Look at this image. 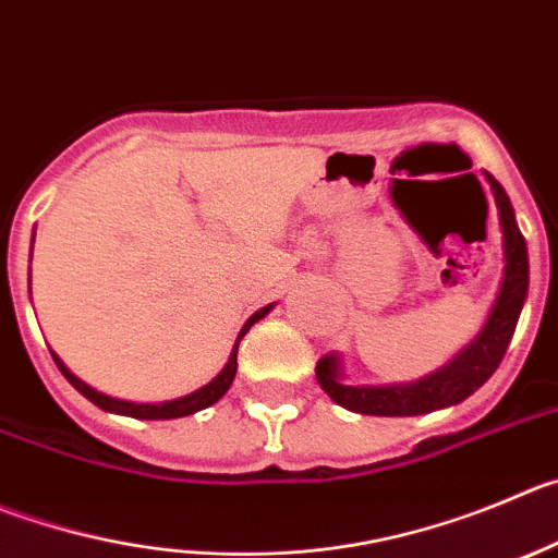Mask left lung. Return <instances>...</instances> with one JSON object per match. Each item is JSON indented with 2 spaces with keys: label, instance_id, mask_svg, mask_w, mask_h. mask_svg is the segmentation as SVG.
Returning <instances> with one entry per match:
<instances>
[{
  "label": "left lung",
  "instance_id": "obj_1",
  "mask_svg": "<svg viewBox=\"0 0 558 558\" xmlns=\"http://www.w3.org/2000/svg\"><path fill=\"white\" fill-rule=\"evenodd\" d=\"M487 181L496 195L498 217H501L504 231V283L498 291V300L490 311V319L482 327L471 347L460 352L454 361L440 372L418 379L413 385H388V388H352L343 385L338 377V357L325 355L316 363V379L322 388L330 393L332 402L341 408L355 410L363 415H421L432 410L460 404L473 390L482 388L487 379L501 366L507 347L518 327L523 300L529 294V253H525V239L514 222L512 203H509L504 186L487 173Z\"/></svg>",
  "mask_w": 558,
  "mask_h": 558
}]
</instances>
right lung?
<instances>
[{
    "label": "right lung",
    "mask_w": 558,
    "mask_h": 558,
    "mask_svg": "<svg viewBox=\"0 0 558 558\" xmlns=\"http://www.w3.org/2000/svg\"><path fill=\"white\" fill-rule=\"evenodd\" d=\"M269 311H272V305H267V308H262V311H255V314L250 316L247 322H244L242 332H239L236 343H233V352H231V357H228L226 368H222V372L217 374V377L211 379V383H208V385H203L201 390H195V393H190V397H184V399H175V402H161V404H132V402H121V399L104 397V393H98V390H93L90 385H85V383H82L80 377H74V374L68 372V368H65V363H62L60 357L54 355V352H51V357H54V363H57V368H60V372H62V377H65L68 383L74 385V388L80 390L82 397H87V399H90L93 404H98V408H101V410H109V413H123V415H132V418H148V421L184 418V415H192V413H197V410H203V408H211V404H215V402H220V399L226 397V390L231 388L233 377H236V352H239V341H242V338H244V332H247L250 327L255 325V322H258V319H264V316H267Z\"/></svg>",
    "instance_id": "obj_1"
}]
</instances>
